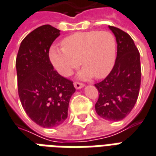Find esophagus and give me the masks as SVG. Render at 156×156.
Masks as SVG:
<instances>
[{
	"mask_svg": "<svg viewBox=\"0 0 156 156\" xmlns=\"http://www.w3.org/2000/svg\"><path fill=\"white\" fill-rule=\"evenodd\" d=\"M74 86L76 89L79 90V89H81V88L84 87V84L82 83H79V82H75L74 83Z\"/></svg>",
	"mask_w": 156,
	"mask_h": 156,
	"instance_id": "esophagus-1",
	"label": "esophagus"
}]
</instances>
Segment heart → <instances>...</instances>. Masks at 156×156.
Wrapping results in <instances>:
<instances>
[{
    "mask_svg": "<svg viewBox=\"0 0 156 156\" xmlns=\"http://www.w3.org/2000/svg\"><path fill=\"white\" fill-rule=\"evenodd\" d=\"M62 48L52 46L49 60L55 70L63 76H71L80 65L84 68L77 74L80 80L94 76L102 79L112 71L116 57V39L108 31L78 32L62 41Z\"/></svg>",
    "mask_w": 156,
    "mask_h": 156,
    "instance_id": "heart-1",
    "label": "heart"
}]
</instances>
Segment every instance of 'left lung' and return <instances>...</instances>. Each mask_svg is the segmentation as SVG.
I'll return each mask as SVG.
<instances>
[{"label": "left lung", "instance_id": "obj_1", "mask_svg": "<svg viewBox=\"0 0 156 156\" xmlns=\"http://www.w3.org/2000/svg\"><path fill=\"white\" fill-rule=\"evenodd\" d=\"M118 44L117 58L112 71L94 85L99 91L96 113L108 121L127 117L137 100L140 86V53L130 35L118 28L108 26Z\"/></svg>", "mask_w": 156, "mask_h": 156}]
</instances>
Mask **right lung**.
I'll return each instance as SVG.
<instances>
[{
    "instance_id": "add662e5",
    "label": "right lung",
    "mask_w": 156,
    "mask_h": 156,
    "mask_svg": "<svg viewBox=\"0 0 156 156\" xmlns=\"http://www.w3.org/2000/svg\"><path fill=\"white\" fill-rule=\"evenodd\" d=\"M60 30L49 24L35 29L21 42L16 57L18 92L27 115L35 123L49 128L67 118L73 82L53 69L49 48Z\"/></svg>"
}]
</instances>
